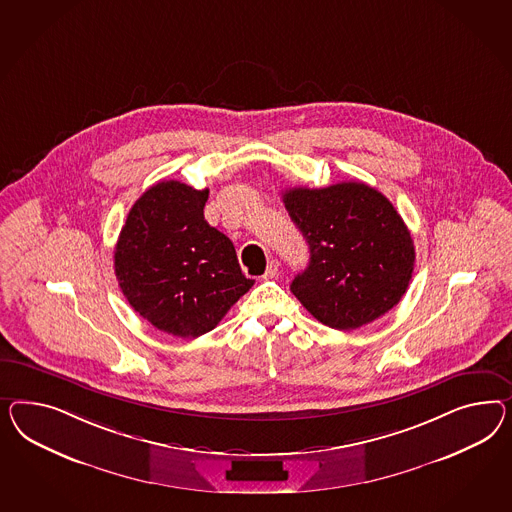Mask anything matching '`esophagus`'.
<instances>
[{"label": "esophagus", "mask_w": 512, "mask_h": 512, "mask_svg": "<svg viewBox=\"0 0 512 512\" xmlns=\"http://www.w3.org/2000/svg\"><path fill=\"white\" fill-rule=\"evenodd\" d=\"M277 276H279V263L277 261H270L266 272H264L263 279H274Z\"/></svg>", "instance_id": "esophagus-1"}]
</instances>
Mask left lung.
<instances>
[{
    "instance_id": "left-lung-1",
    "label": "left lung",
    "mask_w": 512,
    "mask_h": 512,
    "mask_svg": "<svg viewBox=\"0 0 512 512\" xmlns=\"http://www.w3.org/2000/svg\"><path fill=\"white\" fill-rule=\"evenodd\" d=\"M283 203L311 253L291 291L318 322L348 332L401 302L414 272V240L386 195L339 182L291 188Z\"/></svg>"
}]
</instances>
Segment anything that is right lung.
I'll use <instances>...</instances> for the list:
<instances>
[{"mask_svg":"<svg viewBox=\"0 0 512 512\" xmlns=\"http://www.w3.org/2000/svg\"><path fill=\"white\" fill-rule=\"evenodd\" d=\"M207 199V188L179 180L154 184L130 208L113 257L128 304L182 339L214 330L255 283L233 242L205 220Z\"/></svg>","mask_w":512,"mask_h":512,"instance_id":"1","label":"right lung"}]
</instances>
